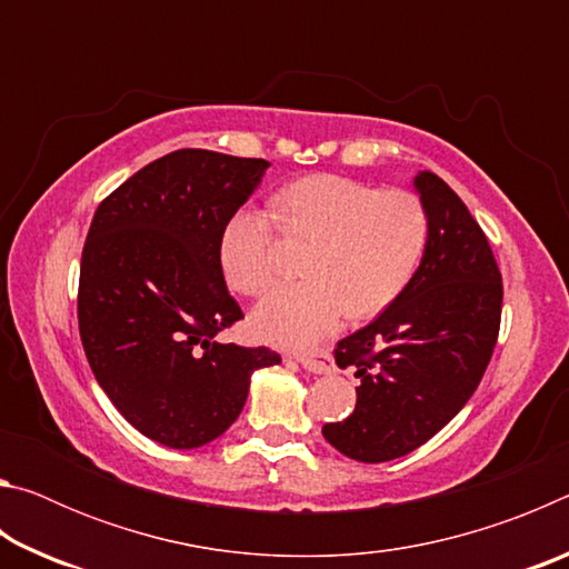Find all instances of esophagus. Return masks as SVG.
Masks as SVG:
<instances>
[{
	"instance_id": "34e87169",
	"label": "esophagus",
	"mask_w": 569,
	"mask_h": 569,
	"mask_svg": "<svg viewBox=\"0 0 569 569\" xmlns=\"http://www.w3.org/2000/svg\"><path fill=\"white\" fill-rule=\"evenodd\" d=\"M298 363H301L303 369L311 371V373H331L333 371V361H331L329 351L301 353V356H298Z\"/></svg>"
}]
</instances>
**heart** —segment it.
I'll list each match as a JSON object with an SVG mask.
<instances>
[{"mask_svg":"<svg viewBox=\"0 0 569 569\" xmlns=\"http://www.w3.org/2000/svg\"><path fill=\"white\" fill-rule=\"evenodd\" d=\"M286 238L308 243L303 281L276 288L256 306L258 339L303 349L333 331L343 311L371 316L397 298L423 256L429 213L411 190H379L369 182L319 172L288 182L273 198ZM273 220L243 206L220 230V268L228 286L261 296L273 283Z\"/></svg>","mask_w":569,"mask_h":569,"instance_id":"b5f03b06","label":"heart"}]
</instances>
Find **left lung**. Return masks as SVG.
<instances>
[{"label":"left lung","instance_id":"8db88e82","mask_svg":"<svg viewBox=\"0 0 569 569\" xmlns=\"http://www.w3.org/2000/svg\"><path fill=\"white\" fill-rule=\"evenodd\" d=\"M429 238L407 288L379 319L339 341L356 409L326 423L341 455L379 465L409 455L457 417L485 377L502 319V273L485 230L435 172L413 178Z\"/></svg>","mask_w":569,"mask_h":569}]
</instances>
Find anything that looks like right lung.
Instances as JSON below:
<instances>
[{
  "label": "right lung",
  "mask_w": 569,
  "mask_h": 569,
  "mask_svg": "<svg viewBox=\"0 0 569 569\" xmlns=\"http://www.w3.org/2000/svg\"><path fill=\"white\" fill-rule=\"evenodd\" d=\"M271 162L213 150L152 160L94 210L77 321L94 379L140 435L170 449L218 439L276 351L220 343L243 311L218 243Z\"/></svg>",
  "instance_id": "1"
}]
</instances>
